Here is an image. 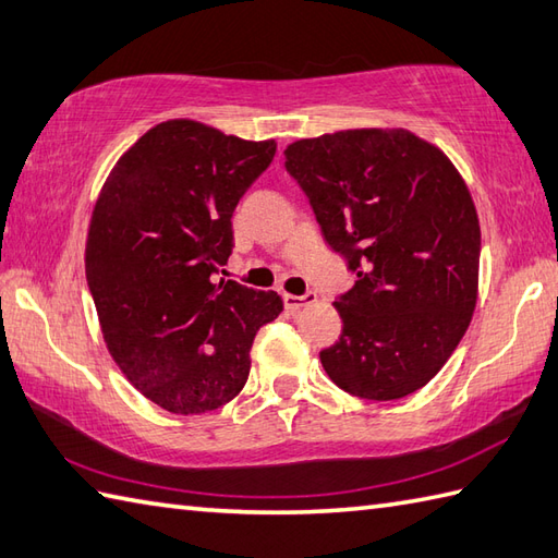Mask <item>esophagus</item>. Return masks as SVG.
<instances>
[{"label":"esophagus","mask_w":558,"mask_h":558,"mask_svg":"<svg viewBox=\"0 0 558 558\" xmlns=\"http://www.w3.org/2000/svg\"><path fill=\"white\" fill-rule=\"evenodd\" d=\"M317 301V293H303V295H293V293H283V305L289 307V311H301V307L311 305Z\"/></svg>","instance_id":"esophagus-1"}]
</instances>
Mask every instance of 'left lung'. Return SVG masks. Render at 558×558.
Wrapping results in <instances>:
<instances>
[{
	"instance_id": "left-lung-1",
	"label": "left lung",
	"mask_w": 558,
	"mask_h": 558,
	"mask_svg": "<svg viewBox=\"0 0 558 558\" xmlns=\"http://www.w3.org/2000/svg\"><path fill=\"white\" fill-rule=\"evenodd\" d=\"M283 155L355 275L333 301L343 329L319 351L322 367L357 399H403L449 361L475 311L480 221L468 185L439 147L403 129L327 133Z\"/></svg>"
}]
</instances>
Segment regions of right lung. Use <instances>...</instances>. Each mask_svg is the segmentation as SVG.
<instances>
[{"instance_id":"obj_1","label":"right lung","mask_w":558,"mask_h":558,"mask_svg":"<svg viewBox=\"0 0 558 558\" xmlns=\"http://www.w3.org/2000/svg\"><path fill=\"white\" fill-rule=\"evenodd\" d=\"M275 153V141L171 119L121 155L97 197L85 277L102 337L133 387L169 413L229 403L257 329L283 311L275 291L215 281L233 209Z\"/></svg>"}]
</instances>
